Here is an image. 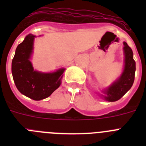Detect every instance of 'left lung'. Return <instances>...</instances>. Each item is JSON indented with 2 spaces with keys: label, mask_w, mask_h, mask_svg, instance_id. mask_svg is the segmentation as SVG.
<instances>
[{
  "label": "left lung",
  "mask_w": 146,
  "mask_h": 146,
  "mask_svg": "<svg viewBox=\"0 0 146 146\" xmlns=\"http://www.w3.org/2000/svg\"><path fill=\"white\" fill-rule=\"evenodd\" d=\"M124 66L121 76L108 88L102 91L100 96L108 102H115L121 99L131 88L135 80L136 70L135 61L133 58V52L126 42H123Z\"/></svg>",
  "instance_id": "obj_1"
}]
</instances>
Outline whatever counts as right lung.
Instances as JSON below:
<instances>
[{"label": "right lung", "instance_id": "1", "mask_svg": "<svg viewBox=\"0 0 146 146\" xmlns=\"http://www.w3.org/2000/svg\"><path fill=\"white\" fill-rule=\"evenodd\" d=\"M35 37L28 34L18 45L11 63V72L18 91L30 99L39 101L50 96L60 86L65 69L48 73L34 70L31 58Z\"/></svg>", "mask_w": 146, "mask_h": 146}]
</instances>
